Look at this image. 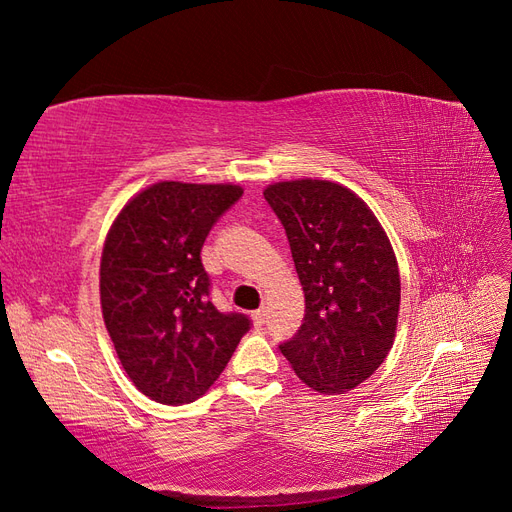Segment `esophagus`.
Returning <instances> with one entry per match:
<instances>
[{
    "mask_svg": "<svg viewBox=\"0 0 512 512\" xmlns=\"http://www.w3.org/2000/svg\"><path fill=\"white\" fill-rule=\"evenodd\" d=\"M252 318H254V324H256V327H265V322H267V309H265V307H260L258 312H254V314H252Z\"/></svg>",
    "mask_w": 512,
    "mask_h": 512,
    "instance_id": "1",
    "label": "esophagus"
}]
</instances>
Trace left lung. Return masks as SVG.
<instances>
[{
	"label": "left lung",
	"mask_w": 512,
	"mask_h": 512,
	"mask_svg": "<svg viewBox=\"0 0 512 512\" xmlns=\"http://www.w3.org/2000/svg\"><path fill=\"white\" fill-rule=\"evenodd\" d=\"M305 292L299 331L280 344L318 393L359 386L389 354L401 299L399 269L376 215L348 188L301 179L269 185Z\"/></svg>",
	"instance_id": "left-lung-1"
}]
</instances>
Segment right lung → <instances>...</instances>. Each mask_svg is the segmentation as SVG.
Instances as JSON below:
<instances>
[{
  "label": "right lung",
  "mask_w": 512,
  "mask_h": 512,
  "mask_svg": "<svg viewBox=\"0 0 512 512\" xmlns=\"http://www.w3.org/2000/svg\"><path fill=\"white\" fill-rule=\"evenodd\" d=\"M241 196L239 185L162 181L134 196L106 237V331L136 389L158 404L203 397L252 329L245 314L211 303L200 260L211 228Z\"/></svg>",
  "instance_id": "add662e5"
}]
</instances>
